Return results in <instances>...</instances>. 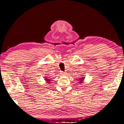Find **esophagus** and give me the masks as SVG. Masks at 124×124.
I'll return each instance as SVG.
<instances>
[{"label": "esophagus", "mask_w": 124, "mask_h": 124, "mask_svg": "<svg viewBox=\"0 0 124 124\" xmlns=\"http://www.w3.org/2000/svg\"><path fill=\"white\" fill-rule=\"evenodd\" d=\"M61 74H62V75H64V74H65V72H62H62H61Z\"/></svg>", "instance_id": "1"}]
</instances>
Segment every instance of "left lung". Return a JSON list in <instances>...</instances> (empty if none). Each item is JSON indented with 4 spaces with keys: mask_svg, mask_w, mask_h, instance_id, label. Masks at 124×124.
I'll return each mask as SVG.
<instances>
[{
    "mask_svg": "<svg viewBox=\"0 0 124 124\" xmlns=\"http://www.w3.org/2000/svg\"><path fill=\"white\" fill-rule=\"evenodd\" d=\"M83 79H84V78H81L80 79H79V81H80L79 82H80L81 83H82V81L83 80Z\"/></svg>",
    "mask_w": 124,
    "mask_h": 124,
    "instance_id": "left-lung-1",
    "label": "left lung"
}]
</instances>
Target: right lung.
I'll use <instances>...</instances> for the list:
<instances>
[{
    "instance_id": "obj_1",
    "label": "right lung",
    "mask_w": 124,
    "mask_h": 124,
    "mask_svg": "<svg viewBox=\"0 0 124 124\" xmlns=\"http://www.w3.org/2000/svg\"><path fill=\"white\" fill-rule=\"evenodd\" d=\"M46 81H47V82H50V80H49V79H46Z\"/></svg>"
}]
</instances>
